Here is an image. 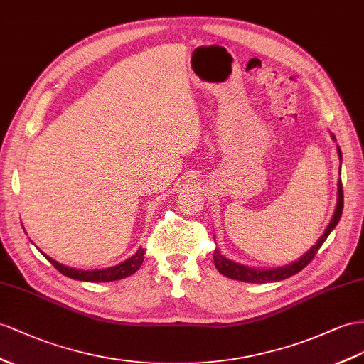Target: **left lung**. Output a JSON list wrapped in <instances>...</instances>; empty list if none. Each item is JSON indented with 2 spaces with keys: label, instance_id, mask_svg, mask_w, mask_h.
I'll list each match as a JSON object with an SVG mask.
<instances>
[{
  "label": "left lung",
  "instance_id": "left-lung-1",
  "mask_svg": "<svg viewBox=\"0 0 364 364\" xmlns=\"http://www.w3.org/2000/svg\"><path fill=\"white\" fill-rule=\"evenodd\" d=\"M332 139L335 141V135L331 134ZM337 154L340 156V163H341V151L340 146H337ZM341 171V166H340ZM338 191H337V206H335L333 215L329 221V225L326 226L324 232L321 237L316 240V243L307 250L306 254H303L300 258H296L295 262L284 264V266H278V267H269V269H258V267H249L245 264H240L235 262H230L225 255H221L218 249L213 250V264H215L217 271L223 274L228 278L232 279H238V282H245V283H258V284H264V283H274V282H282V279H286L289 277H292L301 271L303 267H306L312 262V258L315 254L318 252V249L326 241V238L329 237L331 232L335 229V226L338 225V221L341 218V212H343V186H341V178L338 180Z\"/></svg>",
  "mask_w": 364,
  "mask_h": 364
}]
</instances>
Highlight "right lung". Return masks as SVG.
I'll return each instance as SVG.
<instances>
[{
	"label": "right lung",
	"instance_id": "add662e5",
	"mask_svg": "<svg viewBox=\"0 0 364 364\" xmlns=\"http://www.w3.org/2000/svg\"><path fill=\"white\" fill-rule=\"evenodd\" d=\"M40 252H41V250H40ZM43 255L49 259V262L53 264L55 269H58V271L63 275H66L69 278L80 279V282L106 283V282H115V279H121V278H126L129 275L135 274L138 269H139V266L143 264L144 249L139 247L132 257H129L127 259L118 263L117 266L106 267V269H92V271H85V269H75V267L64 266V264H61L58 262H55V259H52L50 257H48L46 254H43Z\"/></svg>",
	"mask_w": 364,
	"mask_h": 364
}]
</instances>
